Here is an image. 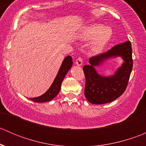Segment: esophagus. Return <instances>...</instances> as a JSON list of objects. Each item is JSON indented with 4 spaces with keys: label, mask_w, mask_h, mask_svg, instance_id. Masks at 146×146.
<instances>
[{
    "label": "esophagus",
    "mask_w": 146,
    "mask_h": 146,
    "mask_svg": "<svg viewBox=\"0 0 146 146\" xmlns=\"http://www.w3.org/2000/svg\"><path fill=\"white\" fill-rule=\"evenodd\" d=\"M76 64L77 66H81L82 65V60L81 58H78L77 60H76Z\"/></svg>",
    "instance_id": "34e87169"
}]
</instances>
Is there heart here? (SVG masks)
<instances>
[{"label":"heart","instance_id":"b5f03b06","mask_svg":"<svg viewBox=\"0 0 146 146\" xmlns=\"http://www.w3.org/2000/svg\"><path fill=\"white\" fill-rule=\"evenodd\" d=\"M112 29L100 24H92L84 27L79 32L78 39L82 42H90V49L92 54H98L105 48L112 36Z\"/></svg>","mask_w":146,"mask_h":146}]
</instances>
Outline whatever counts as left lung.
Instances as JSON below:
<instances>
[{
	"instance_id": "left-lung-1",
	"label": "left lung",
	"mask_w": 146,
	"mask_h": 146,
	"mask_svg": "<svg viewBox=\"0 0 146 146\" xmlns=\"http://www.w3.org/2000/svg\"><path fill=\"white\" fill-rule=\"evenodd\" d=\"M120 57L123 62L114 74L105 76L100 74L95 67L105 61ZM83 67L85 76V96L89 102L102 104L111 102L120 97L126 90L133 68L132 48L129 41L116 45L104 54L92 57Z\"/></svg>"
}]
</instances>
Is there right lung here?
<instances>
[{
    "label": "right lung",
    "instance_id": "add662e5",
    "mask_svg": "<svg viewBox=\"0 0 146 146\" xmlns=\"http://www.w3.org/2000/svg\"><path fill=\"white\" fill-rule=\"evenodd\" d=\"M73 66V59L70 56H68L64 58L61 64V67L58 70V73L54 79V82H52L50 88L48 90L42 95L41 96L36 97V98H29L30 100L35 102H46L51 101L56 97L61 90V83L64 80L65 76L67 74L68 70L71 68Z\"/></svg>",
    "mask_w": 146,
    "mask_h": 146
}]
</instances>
